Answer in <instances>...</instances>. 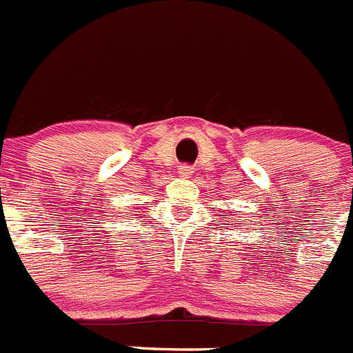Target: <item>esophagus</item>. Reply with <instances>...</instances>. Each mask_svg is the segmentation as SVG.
Here are the masks:
<instances>
[{"label": "esophagus", "mask_w": 353, "mask_h": 353, "mask_svg": "<svg viewBox=\"0 0 353 353\" xmlns=\"http://www.w3.org/2000/svg\"><path fill=\"white\" fill-rule=\"evenodd\" d=\"M193 172H195V170H193L192 165H181V167H179V174H181V176H183V177L193 176Z\"/></svg>", "instance_id": "34e87169"}]
</instances>
